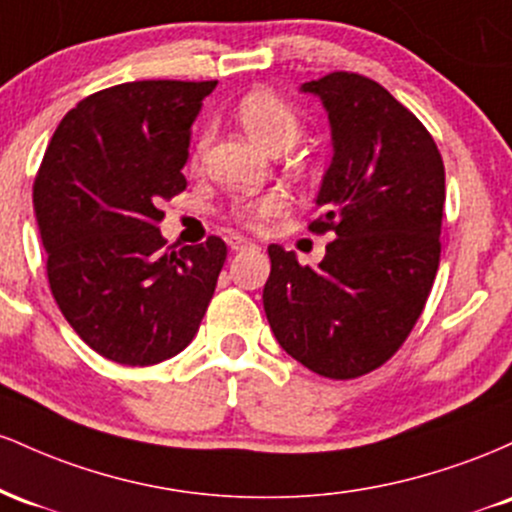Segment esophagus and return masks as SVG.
Returning a JSON list of instances; mask_svg holds the SVG:
<instances>
[{"label": "esophagus", "mask_w": 512, "mask_h": 512, "mask_svg": "<svg viewBox=\"0 0 512 512\" xmlns=\"http://www.w3.org/2000/svg\"><path fill=\"white\" fill-rule=\"evenodd\" d=\"M228 245H231V250H236V252H240V250H252V248H257V245L252 243V240L243 238V236H231V240H228Z\"/></svg>", "instance_id": "34e87169"}]
</instances>
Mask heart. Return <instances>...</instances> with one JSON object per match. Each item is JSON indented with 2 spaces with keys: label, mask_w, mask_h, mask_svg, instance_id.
Here are the masks:
<instances>
[{
  "label": "heart",
  "mask_w": 512,
  "mask_h": 512,
  "mask_svg": "<svg viewBox=\"0 0 512 512\" xmlns=\"http://www.w3.org/2000/svg\"><path fill=\"white\" fill-rule=\"evenodd\" d=\"M236 115L245 132L272 151L289 149L301 134V117H298L296 108L269 88H255V91L245 93L236 105ZM207 139V132L199 134L195 151H192V161L202 156ZM286 207H289V197L284 192L240 197L231 204V219L248 228H262L269 219L284 214Z\"/></svg>",
  "instance_id": "1"
}]
</instances>
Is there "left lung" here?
<instances>
[{"instance_id": "obj_1", "label": "left lung", "mask_w": 512, "mask_h": 512, "mask_svg": "<svg viewBox=\"0 0 512 512\" xmlns=\"http://www.w3.org/2000/svg\"><path fill=\"white\" fill-rule=\"evenodd\" d=\"M330 113L334 158L308 223L317 267L269 245L264 313L276 342L313 373L361 378L407 342L440 264L445 168L431 132L378 81L330 72L303 84Z\"/></svg>"}]
</instances>
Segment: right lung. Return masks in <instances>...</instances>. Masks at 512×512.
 <instances>
[{
	"instance_id": "add662e5",
	"label": "right lung",
	"mask_w": 512,
	"mask_h": 512,
	"mask_svg": "<svg viewBox=\"0 0 512 512\" xmlns=\"http://www.w3.org/2000/svg\"><path fill=\"white\" fill-rule=\"evenodd\" d=\"M216 81L146 79L91 93L52 134L33 182L50 291L96 354L154 366L192 342L228 248L168 252L158 223L187 187L190 127Z\"/></svg>"
}]
</instances>
